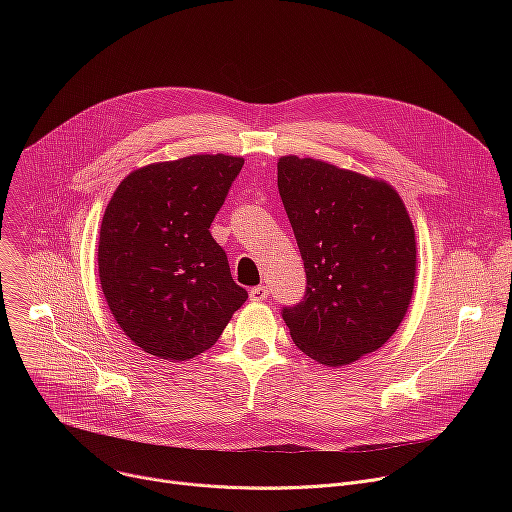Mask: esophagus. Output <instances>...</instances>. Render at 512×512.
Listing matches in <instances>:
<instances>
[{"label":"esophagus","instance_id":"1","mask_svg":"<svg viewBox=\"0 0 512 512\" xmlns=\"http://www.w3.org/2000/svg\"><path fill=\"white\" fill-rule=\"evenodd\" d=\"M267 296H269V289L265 285L251 287V291H249L251 302H263V300H267Z\"/></svg>","mask_w":512,"mask_h":512}]
</instances>
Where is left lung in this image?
I'll return each mask as SVG.
<instances>
[{"label": "left lung", "mask_w": 512, "mask_h": 512, "mask_svg": "<svg viewBox=\"0 0 512 512\" xmlns=\"http://www.w3.org/2000/svg\"><path fill=\"white\" fill-rule=\"evenodd\" d=\"M277 188L294 229L306 296L281 316L294 344L326 367L381 348L403 322L415 283V231L383 180L283 156Z\"/></svg>", "instance_id": "left-lung-1"}]
</instances>
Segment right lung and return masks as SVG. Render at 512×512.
<instances>
[{"label": "right lung", "instance_id": "right-lung-1", "mask_svg": "<svg viewBox=\"0 0 512 512\" xmlns=\"http://www.w3.org/2000/svg\"><path fill=\"white\" fill-rule=\"evenodd\" d=\"M245 160L188 156L131 172L109 200L99 277L109 310L141 350L178 362L208 350L249 298L210 235Z\"/></svg>", "mask_w": 512, "mask_h": 512}]
</instances>
